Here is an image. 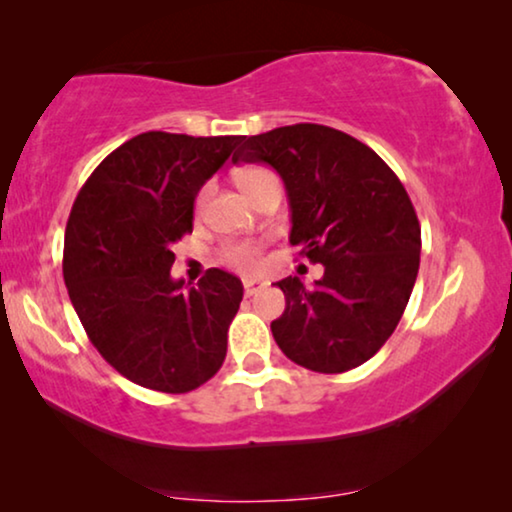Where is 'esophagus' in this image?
<instances>
[{
	"label": "esophagus",
	"instance_id": "1",
	"mask_svg": "<svg viewBox=\"0 0 512 512\" xmlns=\"http://www.w3.org/2000/svg\"><path fill=\"white\" fill-rule=\"evenodd\" d=\"M244 296H254V293H258L263 289V282H258V279H244Z\"/></svg>",
	"mask_w": 512,
	"mask_h": 512
}]
</instances>
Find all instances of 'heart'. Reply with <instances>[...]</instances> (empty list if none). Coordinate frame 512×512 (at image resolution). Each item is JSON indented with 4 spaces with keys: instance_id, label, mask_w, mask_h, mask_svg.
<instances>
[{
    "instance_id": "b5f03b06",
    "label": "heart",
    "mask_w": 512,
    "mask_h": 512,
    "mask_svg": "<svg viewBox=\"0 0 512 512\" xmlns=\"http://www.w3.org/2000/svg\"><path fill=\"white\" fill-rule=\"evenodd\" d=\"M268 172L270 170H265V167H247V170H242L240 174H237V181H240V186L244 188V191H249V188L254 186L258 179H263ZM209 193H212V186L209 184L200 188L198 198H195V209L205 207ZM219 256L223 263L230 265V268H235V270L254 272L261 268V249L251 242H230L221 249Z\"/></svg>"
}]
</instances>
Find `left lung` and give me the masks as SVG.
<instances>
[{"instance_id":"1","label":"left lung","mask_w":512,"mask_h":512,"mask_svg":"<svg viewBox=\"0 0 512 512\" xmlns=\"http://www.w3.org/2000/svg\"><path fill=\"white\" fill-rule=\"evenodd\" d=\"M233 163H268L284 179L291 237L324 265L312 289L277 282L279 349L314 373H345L377 354L401 321L419 270L422 230L401 179L359 139L296 123L244 139Z\"/></svg>"}]
</instances>
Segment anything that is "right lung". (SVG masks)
Wrapping results in <instances>:
<instances>
[{"mask_svg": "<svg viewBox=\"0 0 512 512\" xmlns=\"http://www.w3.org/2000/svg\"><path fill=\"white\" fill-rule=\"evenodd\" d=\"M240 135L142 132L111 151L76 195L62 275L88 340L139 387L186 394L226 359L242 282L209 268L184 289L172 247L193 230V202Z\"/></svg>", "mask_w": 512, "mask_h": 512, "instance_id": "1", "label": "right lung"}]
</instances>
